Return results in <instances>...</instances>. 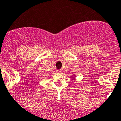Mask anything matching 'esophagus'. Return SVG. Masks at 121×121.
Listing matches in <instances>:
<instances>
[{
    "label": "esophagus",
    "instance_id": "obj_1",
    "mask_svg": "<svg viewBox=\"0 0 121 121\" xmlns=\"http://www.w3.org/2000/svg\"><path fill=\"white\" fill-rule=\"evenodd\" d=\"M56 72L57 73H62V70L60 69V70H57Z\"/></svg>",
    "mask_w": 121,
    "mask_h": 121
}]
</instances>
